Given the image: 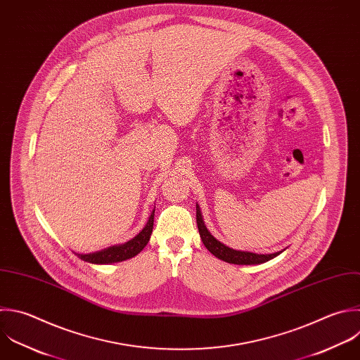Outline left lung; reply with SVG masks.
Returning a JSON list of instances; mask_svg holds the SVG:
<instances>
[{"label": "left lung", "instance_id": "obj_1", "mask_svg": "<svg viewBox=\"0 0 360 360\" xmlns=\"http://www.w3.org/2000/svg\"><path fill=\"white\" fill-rule=\"evenodd\" d=\"M197 208V225H198V232L201 236V240L204 243V246L218 259L226 262V263H232V264H260L264 262H269L270 259L278 256L283 250L276 252V253H269V255H259V253H253V252H246V250H236L232 249L226 245H224L222 242H219L217 238H214L211 235V232L207 229L202 215H201V210L200 205H195Z\"/></svg>", "mask_w": 360, "mask_h": 360}]
</instances>
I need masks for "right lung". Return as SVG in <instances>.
<instances>
[{
  "mask_svg": "<svg viewBox=\"0 0 360 360\" xmlns=\"http://www.w3.org/2000/svg\"><path fill=\"white\" fill-rule=\"evenodd\" d=\"M153 217H155V210L150 212V217L146 225L142 228V231L125 243L114 245L94 253H87V255L76 253V255L82 260L93 264H110V263H117V262H124L127 259H131L136 256L148 245L153 231Z\"/></svg>",
  "mask_w": 360,
  "mask_h": 360,
  "instance_id": "1",
  "label": "right lung"
}]
</instances>
